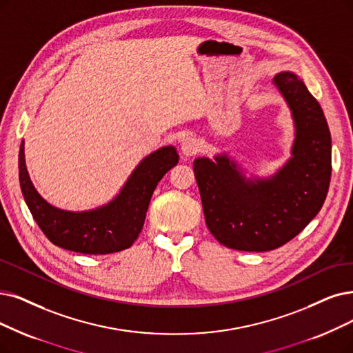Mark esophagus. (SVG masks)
Segmentation results:
<instances>
[{"label": "esophagus", "instance_id": "34e87169", "mask_svg": "<svg viewBox=\"0 0 353 353\" xmlns=\"http://www.w3.org/2000/svg\"><path fill=\"white\" fill-rule=\"evenodd\" d=\"M199 140H196L195 137L192 136H187L182 139V143H181V150L182 153L185 154V157H192V154H195L196 152H199Z\"/></svg>", "mask_w": 353, "mask_h": 353}]
</instances>
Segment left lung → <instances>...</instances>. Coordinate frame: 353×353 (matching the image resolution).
Returning a JSON list of instances; mask_svg holds the SVG:
<instances>
[{
    "label": "left lung",
    "mask_w": 353,
    "mask_h": 353,
    "mask_svg": "<svg viewBox=\"0 0 353 353\" xmlns=\"http://www.w3.org/2000/svg\"><path fill=\"white\" fill-rule=\"evenodd\" d=\"M274 85L294 120L291 158L270 178H246L228 154L196 158L207 228L225 248L272 250L290 242L320 211L332 175V137L323 110L304 82L279 72Z\"/></svg>",
    "instance_id": "obj_1"
}]
</instances>
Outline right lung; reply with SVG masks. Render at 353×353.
<instances>
[{
	"mask_svg": "<svg viewBox=\"0 0 353 353\" xmlns=\"http://www.w3.org/2000/svg\"><path fill=\"white\" fill-rule=\"evenodd\" d=\"M178 159L174 146L154 150L136 166L119 195L88 211L53 207L36 191L26 168L24 140L19 153V178L27 207L53 245L85 255H107L133 245L143 229L154 188Z\"/></svg>",
	"mask_w": 353,
	"mask_h": 353,
	"instance_id": "1",
	"label": "right lung"
}]
</instances>
